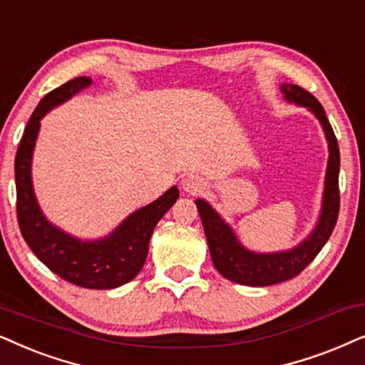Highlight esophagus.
Instances as JSON below:
<instances>
[{
  "label": "esophagus",
  "instance_id": "1",
  "mask_svg": "<svg viewBox=\"0 0 365 365\" xmlns=\"http://www.w3.org/2000/svg\"><path fill=\"white\" fill-rule=\"evenodd\" d=\"M182 189L187 194H200L205 189V181L200 176H186L182 179Z\"/></svg>",
  "mask_w": 365,
  "mask_h": 365
}]
</instances>
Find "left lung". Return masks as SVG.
<instances>
[{
    "label": "left lung",
    "mask_w": 365,
    "mask_h": 365,
    "mask_svg": "<svg viewBox=\"0 0 365 365\" xmlns=\"http://www.w3.org/2000/svg\"><path fill=\"white\" fill-rule=\"evenodd\" d=\"M282 93L287 102L305 107L319 119L329 144V160L325 171L324 197L320 216L315 228L304 241L290 250L273 253L252 252L238 240L231 226L220 216L215 207L205 200H196L202 228L210 245L212 264L230 282L248 287H268L297 277L307 264L312 263L332 235L339 217V168L340 153L332 125L325 115L320 102L302 87L293 83H282Z\"/></svg>",
    "instance_id": "8db88e82"
}]
</instances>
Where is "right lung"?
<instances>
[{
  "label": "right lung",
  "instance_id": "add662e5",
  "mask_svg": "<svg viewBox=\"0 0 365 365\" xmlns=\"http://www.w3.org/2000/svg\"><path fill=\"white\" fill-rule=\"evenodd\" d=\"M92 83L90 77H78L51 90L41 98L28 120L15 159L16 215L23 238L36 258L51 272L73 285L110 290L130 282L144 267L155 225L178 201L179 189L169 187L150 205L127 216L103 238L80 240L46 220L31 181V159L40 120L51 108L61 106Z\"/></svg>",
  "mask_w": 365,
  "mask_h": 365
}]
</instances>
